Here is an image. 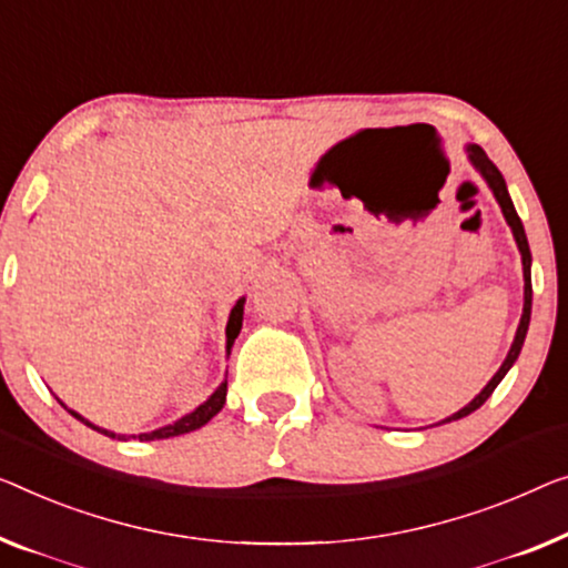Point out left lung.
Returning <instances> with one entry per match:
<instances>
[{"label": "left lung", "instance_id": "left-lung-1", "mask_svg": "<svg viewBox=\"0 0 568 568\" xmlns=\"http://www.w3.org/2000/svg\"><path fill=\"white\" fill-rule=\"evenodd\" d=\"M467 152H469L471 165L477 168V171H479L481 175H485V181L489 183V189H493L497 203H500V206H503V214H505V219H507V224H510V230H513V234H515V242H518V250H520V255H523V277H526V306H523V318H520L518 334H515V342H513V346H510V352H507V357H505V362H503V367L497 369V375H495L493 379H489L485 390H481L477 397H474V400H471L469 405H464V408H462L459 413H454V416L448 418V420H456V418L469 416V413L477 410L479 405H485L487 397L495 393V387L500 385V379L507 375V369H510V367H513V362L518 359V354H520V349H523V342H526L528 324H530V303H532V285H530V247H528L526 230H523V222H520L518 211H515L513 201H510V193H507L505 178H503V173H500V171H497V165L493 163V160L487 158V152L481 150L479 145H469V148H467Z\"/></svg>", "mask_w": 568, "mask_h": 568}]
</instances>
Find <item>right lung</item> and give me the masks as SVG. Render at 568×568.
Masks as SVG:
<instances>
[{"mask_svg":"<svg viewBox=\"0 0 568 568\" xmlns=\"http://www.w3.org/2000/svg\"><path fill=\"white\" fill-rule=\"evenodd\" d=\"M242 313H244V298H242V301H236V306H234V308H232V313H230V324H226V352L232 349L234 338H236V334H240V328H242ZM224 400H226V383L219 385V387H216V393L211 395L206 403L199 405V408L193 410V413H189V416H183L181 420H175L173 426H165V428L150 430V434H140V436H132V438H140V442H155V438H171V436L191 434V430L201 428L203 423H209L211 418H214L216 413L224 408ZM68 413H71L73 418H79L81 423H87L89 428L99 430V434H106V436L116 438V434H112V430H104V428L94 426V423H89L87 418H81L79 413H73V410H68ZM120 438H124V442H126V436H120Z\"/></svg>","mask_w":568,"mask_h":568,"instance_id":"1","label":"right lung"}]
</instances>
